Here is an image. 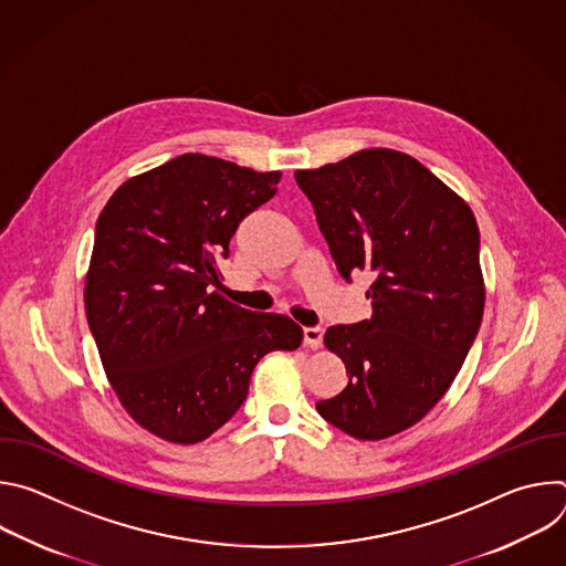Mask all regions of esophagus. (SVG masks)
Wrapping results in <instances>:
<instances>
[{
    "instance_id": "esophagus-1",
    "label": "esophagus",
    "mask_w": 566,
    "mask_h": 566,
    "mask_svg": "<svg viewBox=\"0 0 566 566\" xmlns=\"http://www.w3.org/2000/svg\"><path fill=\"white\" fill-rule=\"evenodd\" d=\"M322 336H325V332H322L319 327H304V345L306 347L317 349L322 345Z\"/></svg>"
}]
</instances>
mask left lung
Wrapping results in <instances>:
<instances>
[{"label": "left lung", "mask_w": 566, "mask_h": 566, "mask_svg": "<svg viewBox=\"0 0 566 566\" xmlns=\"http://www.w3.org/2000/svg\"><path fill=\"white\" fill-rule=\"evenodd\" d=\"M295 181L338 273L374 277L371 317L325 334L349 382L315 408L354 439H387L437 406L476 338L486 289L474 214L417 158L385 147L297 170Z\"/></svg>", "instance_id": "obj_1"}]
</instances>
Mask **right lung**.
Wrapping results in <instances>:
<instances>
[{
    "label": "right lung",
    "instance_id": "add662e5",
    "mask_svg": "<svg viewBox=\"0 0 566 566\" xmlns=\"http://www.w3.org/2000/svg\"><path fill=\"white\" fill-rule=\"evenodd\" d=\"M280 177L181 154L125 181L98 217L90 329L127 415L170 443L217 432L247 400L260 358L302 343L289 315L228 302L217 266Z\"/></svg>",
    "mask_w": 566,
    "mask_h": 566
}]
</instances>
